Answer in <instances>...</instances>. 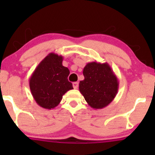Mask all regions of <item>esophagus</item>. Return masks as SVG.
Returning a JSON list of instances; mask_svg holds the SVG:
<instances>
[{
	"label": "esophagus",
	"mask_w": 155,
	"mask_h": 155,
	"mask_svg": "<svg viewBox=\"0 0 155 155\" xmlns=\"http://www.w3.org/2000/svg\"><path fill=\"white\" fill-rule=\"evenodd\" d=\"M73 88H74V89H78V86H79V83H78V82H73Z\"/></svg>",
	"instance_id": "1"
}]
</instances>
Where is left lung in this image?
Here are the masks:
<instances>
[{
	"label": "left lung",
	"mask_w": 155,
	"mask_h": 155,
	"mask_svg": "<svg viewBox=\"0 0 155 155\" xmlns=\"http://www.w3.org/2000/svg\"><path fill=\"white\" fill-rule=\"evenodd\" d=\"M83 75L84 79L80 82L79 90L89 106L95 109H103L114 100L119 82L107 63H87Z\"/></svg>",
	"instance_id": "obj_1"
}]
</instances>
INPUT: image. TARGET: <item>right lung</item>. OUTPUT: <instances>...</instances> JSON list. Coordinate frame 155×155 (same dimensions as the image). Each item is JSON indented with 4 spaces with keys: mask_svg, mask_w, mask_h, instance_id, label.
<instances>
[{
    "mask_svg": "<svg viewBox=\"0 0 155 155\" xmlns=\"http://www.w3.org/2000/svg\"><path fill=\"white\" fill-rule=\"evenodd\" d=\"M63 56L50 53L36 68L29 78L32 96L40 107L51 109L60 104L63 95L73 90L68 80L70 71L62 64Z\"/></svg>",
    "mask_w": 155,
    "mask_h": 155,
    "instance_id": "obj_1",
    "label": "right lung"
}]
</instances>
